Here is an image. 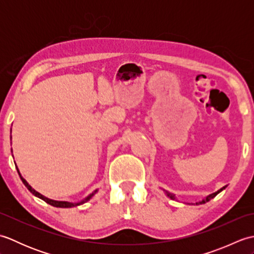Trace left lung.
Wrapping results in <instances>:
<instances>
[{"instance_id":"obj_1","label":"left lung","mask_w":254,"mask_h":254,"mask_svg":"<svg viewBox=\"0 0 254 254\" xmlns=\"http://www.w3.org/2000/svg\"><path fill=\"white\" fill-rule=\"evenodd\" d=\"M225 188H226V187H223L222 189H219V190H218V191H216V192H214V193H212V194H209V195H207V196H205V197H204V198L202 199V201H198V202H196L195 204H196V205H199V204H204V203H206V202L210 201V199H212L213 197H215V196H216L218 193H220V192H222V191L224 190V189H225ZM164 192H165V194H166V195H167V196H168V197H170L171 199H176V195H175V194H172V193H170V192H168V191H165V190H164Z\"/></svg>"}]
</instances>
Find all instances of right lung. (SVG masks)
<instances>
[{
	"instance_id": "1",
	"label": "right lung",
	"mask_w": 254,
	"mask_h": 254,
	"mask_svg": "<svg viewBox=\"0 0 254 254\" xmlns=\"http://www.w3.org/2000/svg\"><path fill=\"white\" fill-rule=\"evenodd\" d=\"M10 132H12V128H10ZM10 141H12V135H10ZM12 143V142H10ZM10 152L13 153V149H10ZM14 157V156H13ZM16 165V164H15ZM17 169V171H18V175H19V177H20V179H21V181H23V183L25 185V187L28 189V190L34 194L35 196H37V197H39V198H41V199H44L45 202H47L48 204H50V205H52V206H56V207H62V208H68V207H74V206H78V205H82V204H84V203H86V202H88L89 199L93 197L95 194L98 192V189H96L95 191H93L91 192L90 194H88L87 196H86L85 198H83V199H80V201H78V202H67V201H56V199H51V198H49V197H47V196H45V195H42L41 193H39V192H37L34 188H32L28 182H27L23 177H21V175H20V172H19V170H18V168H16Z\"/></svg>"
}]
</instances>
